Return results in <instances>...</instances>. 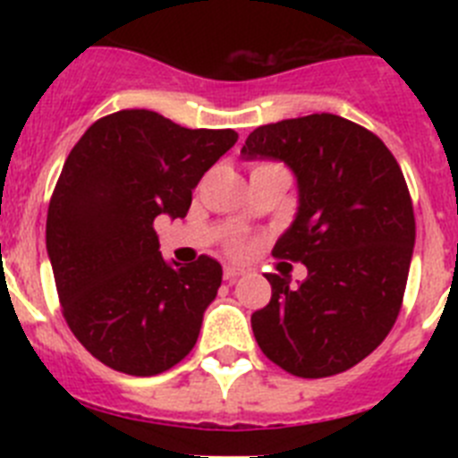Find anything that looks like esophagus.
I'll return each instance as SVG.
<instances>
[{
    "label": "esophagus",
    "mask_w": 458,
    "mask_h": 458,
    "mask_svg": "<svg viewBox=\"0 0 458 458\" xmlns=\"http://www.w3.org/2000/svg\"><path fill=\"white\" fill-rule=\"evenodd\" d=\"M245 273V268H241V266H225V279L226 282H236L241 275Z\"/></svg>",
    "instance_id": "obj_1"
}]
</instances>
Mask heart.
<instances>
[{"mask_svg": "<svg viewBox=\"0 0 458 458\" xmlns=\"http://www.w3.org/2000/svg\"><path fill=\"white\" fill-rule=\"evenodd\" d=\"M226 245H229V250H233V252H236V250H241V248H242V242H241V238H238V236H232V238H229V242H226Z\"/></svg>", "mask_w": 458, "mask_h": 458, "instance_id": "heart-1", "label": "heart"}]
</instances>
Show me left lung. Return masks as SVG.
<instances>
[{"label":"left lung","mask_w":458,"mask_h":458,"mask_svg":"<svg viewBox=\"0 0 458 458\" xmlns=\"http://www.w3.org/2000/svg\"><path fill=\"white\" fill-rule=\"evenodd\" d=\"M245 160L289 165L298 213L273 254L307 266L298 286L270 273V302L252 314L259 349L301 378L342 374L365 360L402 310L415 216L402 167L371 131L337 114L259 125Z\"/></svg>","instance_id":"left-lung-1"}]
</instances>
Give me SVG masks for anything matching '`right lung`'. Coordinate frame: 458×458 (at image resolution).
Returning a JSON list of instances; mask_svg holds the SVG:
<instances>
[{
  "instance_id": "1",
  "label": "right lung",
  "mask_w": 458,
  "mask_h": 458,
  "mask_svg": "<svg viewBox=\"0 0 458 458\" xmlns=\"http://www.w3.org/2000/svg\"><path fill=\"white\" fill-rule=\"evenodd\" d=\"M151 109H121L80 137L47 208L46 245L71 333L109 369L156 376L179 365L216 301L222 266L167 264L157 216H188L192 190L236 144Z\"/></svg>"
}]
</instances>
